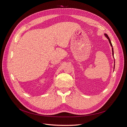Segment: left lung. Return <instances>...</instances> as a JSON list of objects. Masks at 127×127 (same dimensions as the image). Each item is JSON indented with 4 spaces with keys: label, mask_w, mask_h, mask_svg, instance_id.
Listing matches in <instances>:
<instances>
[{
    "label": "left lung",
    "mask_w": 127,
    "mask_h": 127,
    "mask_svg": "<svg viewBox=\"0 0 127 127\" xmlns=\"http://www.w3.org/2000/svg\"><path fill=\"white\" fill-rule=\"evenodd\" d=\"M105 35L106 36V37L107 38V39L108 40V41H109V42H110V44H111V46H112V47H113V45H112V43H111V40H110V38H109V37H108V36L107 35V34H105ZM112 54H113V56H114V51H113V47H112ZM115 68V67H114Z\"/></svg>",
    "instance_id": "8db88e82"
}]
</instances>
